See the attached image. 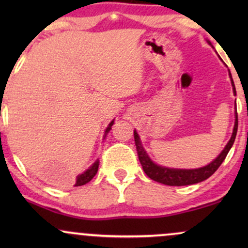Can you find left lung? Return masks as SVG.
Wrapping results in <instances>:
<instances>
[{"mask_svg":"<svg viewBox=\"0 0 248 248\" xmlns=\"http://www.w3.org/2000/svg\"><path fill=\"white\" fill-rule=\"evenodd\" d=\"M210 45L211 43L207 41ZM230 78H231V84L233 87V94L237 95V92H235L234 82H233L232 76L230 73ZM235 120H234V127H233V133L230 141L227 142V144L225 148L221 150V153L219 154L217 157L215 158L212 162H210L206 166L197 168V169H176V168H168L163 166H158L154 162L152 158L148 156L146 150H144L143 146H142V142L140 136L136 130H134V140H135V146L136 150H138L139 160H140V163L142 168H143V171L146 172V175L149 178H152L153 181L158 182V183L166 184V186H191V184L199 183V182L205 181L210 177V176L213 175L216 172V170L220 167V164L223 163L225 157L229 154L230 149H231L233 146V142L235 140V135H237L238 130V114L237 109H235L234 113Z\"/></svg>","mask_w":248,"mask_h":248,"instance_id":"8db88e82","label":"left lung"}]
</instances>
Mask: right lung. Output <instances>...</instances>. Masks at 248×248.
I'll return each instance as SVG.
<instances>
[{
    "label": "right lung",
    "mask_w": 248,
    "mask_h": 248,
    "mask_svg": "<svg viewBox=\"0 0 248 248\" xmlns=\"http://www.w3.org/2000/svg\"><path fill=\"white\" fill-rule=\"evenodd\" d=\"M114 124V120L110 121V124H108L106 130H105V135H104V139L106 138V135L108 133H109V130L112 129V126ZM98 168H99V160H96L94 163L92 164L90 168H88L87 170H85L84 172L80 173V175L77 176L76 178V184L75 186H85V184L88 183V182L91 181L93 177L95 176V173L98 172Z\"/></svg>",
    "instance_id": "add662e5"
}]
</instances>
